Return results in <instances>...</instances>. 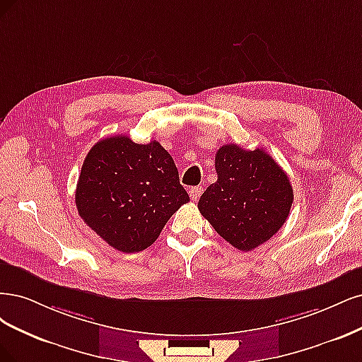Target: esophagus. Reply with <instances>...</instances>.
<instances>
[{
  "mask_svg": "<svg viewBox=\"0 0 362 362\" xmlns=\"http://www.w3.org/2000/svg\"><path fill=\"white\" fill-rule=\"evenodd\" d=\"M202 194H203L202 186H194V188L189 189V197H191V200H194V202H197L198 198L202 197Z\"/></svg>",
  "mask_w": 362,
  "mask_h": 362,
  "instance_id": "obj_1",
  "label": "esophagus"
}]
</instances>
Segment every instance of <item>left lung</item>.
<instances>
[{
	"mask_svg": "<svg viewBox=\"0 0 362 362\" xmlns=\"http://www.w3.org/2000/svg\"><path fill=\"white\" fill-rule=\"evenodd\" d=\"M218 180L198 202L200 214L221 238L251 251L283 227L293 203L286 171L263 148L223 146L215 156Z\"/></svg>",
	"mask_w": 362,
	"mask_h": 362,
	"instance_id": "left-lung-1",
	"label": "left lung"
}]
</instances>
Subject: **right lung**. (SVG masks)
Listing matches in <instances>:
<instances>
[{
	"label": "right lung",
	"instance_id": "add662e5",
	"mask_svg": "<svg viewBox=\"0 0 362 362\" xmlns=\"http://www.w3.org/2000/svg\"><path fill=\"white\" fill-rule=\"evenodd\" d=\"M188 202L168 151L155 139L136 144L126 135L100 139L90 148L75 192L79 216L122 252L148 248Z\"/></svg>",
	"mask_w": 362,
	"mask_h": 362
}]
</instances>
